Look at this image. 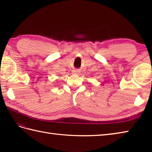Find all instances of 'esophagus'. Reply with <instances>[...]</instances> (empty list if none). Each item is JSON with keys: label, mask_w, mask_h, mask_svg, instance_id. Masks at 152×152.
<instances>
[{"label": "esophagus", "mask_w": 152, "mask_h": 152, "mask_svg": "<svg viewBox=\"0 0 152 152\" xmlns=\"http://www.w3.org/2000/svg\"><path fill=\"white\" fill-rule=\"evenodd\" d=\"M73 73L74 74H78V70H73Z\"/></svg>", "instance_id": "34e87169"}]
</instances>
